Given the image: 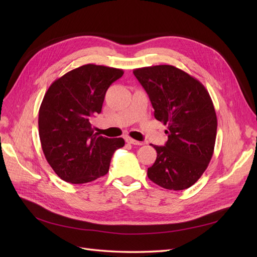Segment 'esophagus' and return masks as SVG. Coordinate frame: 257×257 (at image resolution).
I'll return each mask as SVG.
<instances>
[{"label":"esophagus","mask_w":257,"mask_h":257,"mask_svg":"<svg viewBox=\"0 0 257 257\" xmlns=\"http://www.w3.org/2000/svg\"><path fill=\"white\" fill-rule=\"evenodd\" d=\"M125 141H126V143H128L131 145H134V146H143L144 145L142 142H137V141H135V139L130 138V137H126Z\"/></svg>","instance_id":"1"}]
</instances>
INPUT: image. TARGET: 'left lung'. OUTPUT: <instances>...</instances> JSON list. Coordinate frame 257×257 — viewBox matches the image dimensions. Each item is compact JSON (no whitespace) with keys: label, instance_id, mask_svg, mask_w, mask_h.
Wrapping results in <instances>:
<instances>
[{"label":"left lung","instance_id":"obj_1","mask_svg":"<svg viewBox=\"0 0 257 257\" xmlns=\"http://www.w3.org/2000/svg\"><path fill=\"white\" fill-rule=\"evenodd\" d=\"M149 95L155 119L167 125L165 146H153L158 157L148 178L167 190L192 186L212 158L217 120L212 99L197 79L172 65L134 69Z\"/></svg>","mask_w":257,"mask_h":257}]
</instances>
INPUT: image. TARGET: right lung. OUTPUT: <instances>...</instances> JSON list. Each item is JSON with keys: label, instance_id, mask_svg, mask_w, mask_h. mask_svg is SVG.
<instances>
[{"label": "right lung", "instance_id": "add662e5", "mask_svg": "<svg viewBox=\"0 0 257 257\" xmlns=\"http://www.w3.org/2000/svg\"><path fill=\"white\" fill-rule=\"evenodd\" d=\"M123 71L87 64L53 81L38 112V133L45 158L62 180L81 184L109 170L123 138L94 134L91 119L102 111L106 91Z\"/></svg>", "mask_w": 257, "mask_h": 257}]
</instances>
